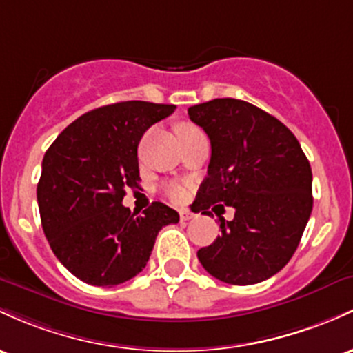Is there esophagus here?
<instances>
[{
  "label": "esophagus",
  "mask_w": 353,
  "mask_h": 353,
  "mask_svg": "<svg viewBox=\"0 0 353 353\" xmlns=\"http://www.w3.org/2000/svg\"><path fill=\"white\" fill-rule=\"evenodd\" d=\"M181 221H189V219H192L194 218V214H192L191 211H189V209H181Z\"/></svg>",
  "instance_id": "34e87169"
}]
</instances>
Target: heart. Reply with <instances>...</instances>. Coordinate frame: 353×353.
I'll use <instances>...</instances> for the list:
<instances>
[{
	"instance_id": "1",
	"label": "heart",
	"mask_w": 353,
	"mask_h": 353,
	"mask_svg": "<svg viewBox=\"0 0 353 353\" xmlns=\"http://www.w3.org/2000/svg\"><path fill=\"white\" fill-rule=\"evenodd\" d=\"M196 130H199V129H197V127H194V125H191V123H181V125L177 127V134L196 132ZM164 192L170 197V199H174V201H181L185 194L184 188H181L179 184H174V183L165 185Z\"/></svg>"
}]
</instances>
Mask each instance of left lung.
Instances as JSON below:
<instances>
[{"label":"left lung","instance_id":"1","mask_svg":"<svg viewBox=\"0 0 353 353\" xmlns=\"http://www.w3.org/2000/svg\"><path fill=\"white\" fill-rule=\"evenodd\" d=\"M188 114L211 141L191 209L209 216L214 204L234 208L233 221L219 216L221 234L197 258L224 283L268 280L293 256L312 214L308 159L288 127L245 100L214 99Z\"/></svg>","mask_w":353,"mask_h":353}]
</instances>
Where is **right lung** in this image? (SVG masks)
I'll use <instances>...</instances> for the list:
<instances>
[{
	"instance_id": "add662e5",
	"label": "right lung",
	"mask_w": 353,
	"mask_h": 353,
	"mask_svg": "<svg viewBox=\"0 0 353 353\" xmlns=\"http://www.w3.org/2000/svg\"><path fill=\"white\" fill-rule=\"evenodd\" d=\"M176 105L119 102L87 112L55 139L41 162L37 188L41 226L58 261L79 280L115 286L141 273L157 233L179 214L152 203L132 214L122 206L139 188L142 135Z\"/></svg>"
}]
</instances>
